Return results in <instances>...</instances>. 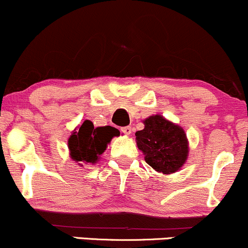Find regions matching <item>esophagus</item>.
<instances>
[{
	"mask_svg": "<svg viewBox=\"0 0 248 248\" xmlns=\"http://www.w3.org/2000/svg\"><path fill=\"white\" fill-rule=\"evenodd\" d=\"M121 131L125 133L126 136H130V135H131V132H132V129H131V126H124V127H122Z\"/></svg>",
	"mask_w": 248,
	"mask_h": 248,
	"instance_id": "34e87169",
	"label": "esophagus"
}]
</instances>
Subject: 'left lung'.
Here are the masks:
<instances>
[{
	"mask_svg": "<svg viewBox=\"0 0 248 248\" xmlns=\"http://www.w3.org/2000/svg\"><path fill=\"white\" fill-rule=\"evenodd\" d=\"M143 123L144 129L136 132V143L146 163L163 174L182 169L190 149L184 129L161 115L147 117Z\"/></svg>",
	"mask_w": 248,
	"mask_h": 248,
	"instance_id": "1",
	"label": "left lung"
}]
</instances>
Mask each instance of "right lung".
I'll return each instance as SVG.
<instances>
[{"instance_id":"add662e5","label":"right lung","mask_w":248,"mask_h":248,"mask_svg":"<svg viewBox=\"0 0 248 248\" xmlns=\"http://www.w3.org/2000/svg\"><path fill=\"white\" fill-rule=\"evenodd\" d=\"M116 127H94L91 121H84L72 131L68 139V149L71 159L80 166L83 164H96L101 159L111 139L119 136Z\"/></svg>"}]
</instances>
